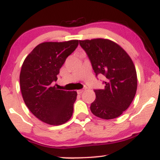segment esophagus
I'll return each instance as SVG.
<instances>
[{"mask_svg": "<svg viewBox=\"0 0 160 160\" xmlns=\"http://www.w3.org/2000/svg\"><path fill=\"white\" fill-rule=\"evenodd\" d=\"M85 90H86V89H79V90H78L77 92H78V93L79 95H80V94H82V93Z\"/></svg>", "mask_w": 160, "mask_h": 160, "instance_id": "1", "label": "esophagus"}]
</instances>
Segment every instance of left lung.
<instances>
[{
	"label": "left lung",
	"instance_id": "obj_1",
	"mask_svg": "<svg viewBox=\"0 0 160 160\" xmlns=\"http://www.w3.org/2000/svg\"><path fill=\"white\" fill-rule=\"evenodd\" d=\"M89 57L96 76L103 74L104 88L95 89L92 113L99 118L120 117L129 107L137 90V74L134 63L120 45L108 39L79 40Z\"/></svg>",
	"mask_w": 160,
	"mask_h": 160
}]
</instances>
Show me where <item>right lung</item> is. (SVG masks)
<instances>
[{"instance_id": "obj_1", "label": "right lung", "mask_w": 160, "mask_h": 160, "mask_svg": "<svg viewBox=\"0 0 160 160\" xmlns=\"http://www.w3.org/2000/svg\"><path fill=\"white\" fill-rule=\"evenodd\" d=\"M78 44V40L40 43L22 65L19 81L24 102L37 118L47 124H64L73 114L77 92L58 89L52 82Z\"/></svg>"}]
</instances>
